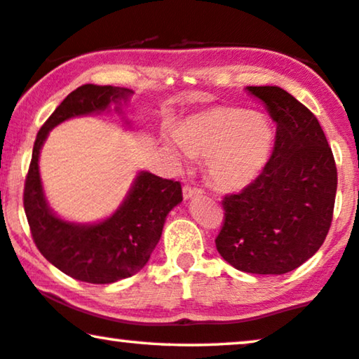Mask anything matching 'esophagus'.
<instances>
[{"label": "esophagus", "instance_id": "34e87169", "mask_svg": "<svg viewBox=\"0 0 359 359\" xmlns=\"http://www.w3.org/2000/svg\"><path fill=\"white\" fill-rule=\"evenodd\" d=\"M182 194H184V198L185 200H190L192 197H195V195H200V194H203V192L200 189H195V187H190V185H185L184 190H182Z\"/></svg>", "mask_w": 359, "mask_h": 359}]
</instances>
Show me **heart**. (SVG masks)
Wrapping results in <instances>:
<instances>
[{"label": "heart", "mask_w": 359, "mask_h": 359, "mask_svg": "<svg viewBox=\"0 0 359 359\" xmlns=\"http://www.w3.org/2000/svg\"><path fill=\"white\" fill-rule=\"evenodd\" d=\"M179 146L205 157L210 180L223 190H241L255 182L269 162L274 130L261 113L238 107H213L185 118L175 128ZM169 149L177 144L167 141Z\"/></svg>", "instance_id": "b5f03b06"}]
</instances>
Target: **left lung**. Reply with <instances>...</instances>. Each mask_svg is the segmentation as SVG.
Segmentation results:
<instances>
[{
  "label": "left lung",
  "instance_id": "1",
  "mask_svg": "<svg viewBox=\"0 0 359 359\" xmlns=\"http://www.w3.org/2000/svg\"><path fill=\"white\" fill-rule=\"evenodd\" d=\"M276 123L274 151L262 174L223 200L217 250L250 274L297 269L323 245L332 224L337 165L318 119L280 87H246Z\"/></svg>",
  "mask_w": 359,
  "mask_h": 359
}]
</instances>
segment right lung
<instances>
[{
	"instance_id": "right-lung-1",
	"label": "right lung",
	"mask_w": 359,
	"mask_h": 359,
	"mask_svg": "<svg viewBox=\"0 0 359 359\" xmlns=\"http://www.w3.org/2000/svg\"><path fill=\"white\" fill-rule=\"evenodd\" d=\"M133 90L111 85H82L50 114L37 133L24 185V212L37 250L50 264L76 280L113 284L140 272L161 240L165 218L182 202L179 182L140 170L126 197L109 217L93 223L65 219L50 208L39 172L41 149L49 133L67 119L114 111L124 114Z\"/></svg>"
}]
</instances>
